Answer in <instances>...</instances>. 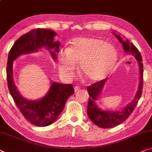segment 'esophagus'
<instances>
[{
	"instance_id": "esophagus-1",
	"label": "esophagus",
	"mask_w": 152,
	"mask_h": 152,
	"mask_svg": "<svg viewBox=\"0 0 152 152\" xmlns=\"http://www.w3.org/2000/svg\"><path fill=\"white\" fill-rule=\"evenodd\" d=\"M80 89H81L80 87L77 86H75V87H74V90H75V92L80 91Z\"/></svg>"
}]
</instances>
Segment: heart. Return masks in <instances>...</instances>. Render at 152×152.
<instances>
[{
    "label": "heart",
    "mask_w": 152,
    "mask_h": 152,
    "mask_svg": "<svg viewBox=\"0 0 152 152\" xmlns=\"http://www.w3.org/2000/svg\"><path fill=\"white\" fill-rule=\"evenodd\" d=\"M117 53L113 45L102 39L80 37L72 39L69 48H62L58 53V70L61 75L71 80L80 64L81 75L88 81L104 79L113 69Z\"/></svg>",
    "instance_id": "1"
}]
</instances>
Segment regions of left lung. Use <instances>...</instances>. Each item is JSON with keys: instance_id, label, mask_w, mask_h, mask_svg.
<instances>
[{"instance_id": "1", "label": "left lung", "mask_w": 152, "mask_h": 152, "mask_svg": "<svg viewBox=\"0 0 152 152\" xmlns=\"http://www.w3.org/2000/svg\"><path fill=\"white\" fill-rule=\"evenodd\" d=\"M114 34H115V33H114ZM116 37L122 43L125 51L126 53H129L132 55L138 61L140 75V83L138 90L136 92L134 100L131 103H129L126 107H125L124 109L122 110L121 111L117 112L102 111L99 108V107L96 104V100L97 99V97L102 92L107 79L97 81V82H95L93 84L87 87V91L88 92L90 96L87 109L88 116L93 124L97 125L98 127H102V128H111V127L117 126L118 125L121 124L124 121L126 120L134 110L138 100L140 99V96H141L142 92L143 64L142 63V60L141 55H140L139 50L132 43H129L128 40L123 41L121 36H118V35H116Z\"/></svg>"}]
</instances>
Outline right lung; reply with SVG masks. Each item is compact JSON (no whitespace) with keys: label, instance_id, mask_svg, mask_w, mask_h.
Wrapping results in <instances>:
<instances>
[{"label":"right lung","instance_id":"right-lung-1","mask_svg":"<svg viewBox=\"0 0 152 152\" xmlns=\"http://www.w3.org/2000/svg\"><path fill=\"white\" fill-rule=\"evenodd\" d=\"M56 35V33L50 30L34 28L15 42L8 56L6 72L9 91L24 117L31 124L39 127L48 126L56 121L62 112L68 99L75 93L72 85L53 82L47 95L42 99H25L18 91L14 82L13 61L22 54L37 51L42 47L50 50L53 58L56 60V53L51 50L55 49L57 53L60 50V42L53 39Z\"/></svg>","mask_w":152,"mask_h":152}]
</instances>
